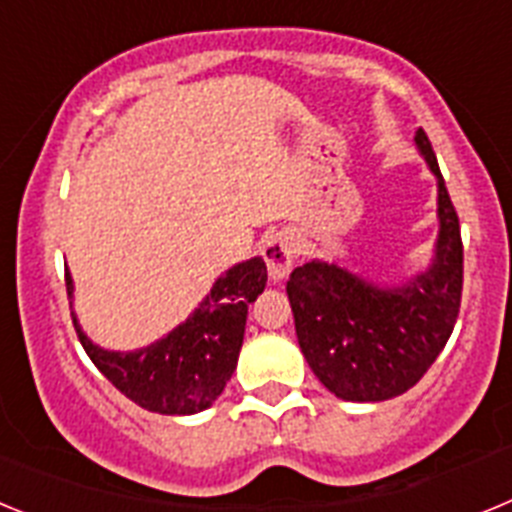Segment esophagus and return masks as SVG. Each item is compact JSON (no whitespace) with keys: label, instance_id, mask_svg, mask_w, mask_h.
Listing matches in <instances>:
<instances>
[{"label":"esophagus","instance_id":"obj_1","mask_svg":"<svg viewBox=\"0 0 512 512\" xmlns=\"http://www.w3.org/2000/svg\"><path fill=\"white\" fill-rule=\"evenodd\" d=\"M261 256L266 261V269H269L271 282H282L287 277L297 259V241L292 233H274L266 238L264 248H261Z\"/></svg>","mask_w":512,"mask_h":512}]
</instances>
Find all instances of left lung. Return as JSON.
<instances>
[{
  "label": "left lung",
  "mask_w": 512,
  "mask_h": 512,
  "mask_svg": "<svg viewBox=\"0 0 512 512\" xmlns=\"http://www.w3.org/2000/svg\"><path fill=\"white\" fill-rule=\"evenodd\" d=\"M415 148L438 187L431 264L395 287H379L320 259L289 274L287 295L302 354L325 390L348 402H382L408 392L443 351L459 315V217L423 130L415 133Z\"/></svg>",
  "instance_id": "8db88e82"
}]
</instances>
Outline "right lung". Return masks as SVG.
Listing matches in <instances>:
<instances>
[{"label": "right lung", "instance_id": "right-lung-1", "mask_svg": "<svg viewBox=\"0 0 512 512\" xmlns=\"http://www.w3.org/2000/svg\"><path fill=\"white\" fill-rule=\"evenodd\" d=\"M264 287L266 264L261 256L230 266L184 323L135 351L97 346L81 330L76 312L71 318L87 356L122 395L151 413L194 415L210 408L233 377L248 305ZM66 292L74 300L71 274H66Z\"/></svg>", "mask_w": 512, "mask_h": 512}]
</instances>
